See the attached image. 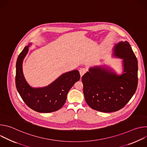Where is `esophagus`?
I'll return each instance as SVG.
<instances>
[{"instance_id": "obj_1", "label": "esophagus", "mask_w": 147, "mask_h": 147, "mask_svg": "<svg viewBox=\"0 0 147 147\" xmlns=\"http://www.w3.org/2000/svg\"><path fill=\"white\" fill-rule=\"evenodd\" d=\"M79 71H80V74L81 77H82L84 74L86 73L87 70H86V69H84V68H81V69H80Z\"/></svg>"}]
</instances>
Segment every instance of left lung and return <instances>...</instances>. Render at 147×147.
Instances as JSON below:
<instances>
[{
  "label": "left lung",
  "instance_id": "obj_1",
  "mask_svg": "<svg viewBox=\"0 0 147 147\" xmlns=\"http://www.w3.org/2000/svg\"><path fill=\"white\" fill-rule=\"evenodd\" d=\"M114 55L123 59V72L117 75L108 67L95 66L82 77L83 92L92 109L110 113L123 108L134 94L138 84V62L130 44L121 41Z\"/></svg>",
  "mask_w": 147,
  "mask_h": 147
}]
</instances>
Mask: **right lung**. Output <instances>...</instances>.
<instances>
[{
	"instance_id": "1",
	"label": "right lung",
	"mask_w": 147,
	"mask_h": 147,
	"mask_svg": "<svg viewBox=\"0 0 147 147\" xmlns=\"http://www.w3.org/2000/svg\"><path fill=\"white\" fill-rule=\"evenodd\" d=\"M30 45L31 44L24 48L17 60V90L26 104L32 110L40 113L55 112L64 105L68 92L80 78V73L77 70L69 71L61 74L47 87H31L26 81L23 72V61Z\"/></svg>"
}]
</instances>
